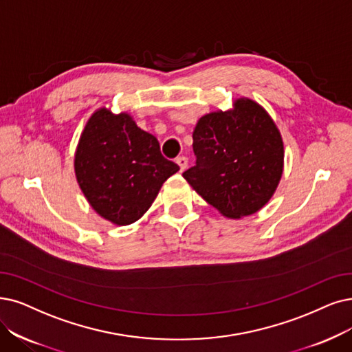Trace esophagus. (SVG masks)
I'll list each match as a JSON object with an SVG mask.
<instances>
[{"label":"esophagus","mask_w":352,"mask_h":352,"mask_svg":"<svg viewBox=\"0 0 352 352\" xmlns=\"http://www.w3.org/2000/svg\"><path fill=\"white\" fill-rule=\"evenodd\" d=\"M176 163H177L179 167H180V172H184V170H186V167H188V157L180 156V157L176 159Z\"/></svg>","instance_id":"esophagus-1"}]
</instances>
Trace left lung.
Instances as JSON below:
<instances>
[{
  "instance_id": "8db88e82",
  "label": "left lung",
  "mask_w": 352,
  "mask_h": 352,
  "mask_svg": "<svg viewBox=\"0 0 352 352\" xmlns=\"http://www.w3.org/2000/svg\"><path fill=\"white\" fill-rule=\"evenodd\" d=\"M196 164L188 184L223 217L256 214L274 195L285 167L283 138L258 102L238 98L228 111L199 118L193 130Z\"/></svg>"
}]
</instances>
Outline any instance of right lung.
<instances>
[{"instance_id":"1","label":"right lung","mask_w":352,"mask_h":352,"mask_svg":"<svg viewBox=\"0 0 352 352\" xmlns=\"http://www.w3.org/2000/svg\"><path fill=\"white\" fill-rule=\"evenodd\" d=\"M75 176L95 212L114 225L142 218L179 166L162 156L153 134L127 112L96 109L76 146Z\"/></svg>"}]
</instances>
